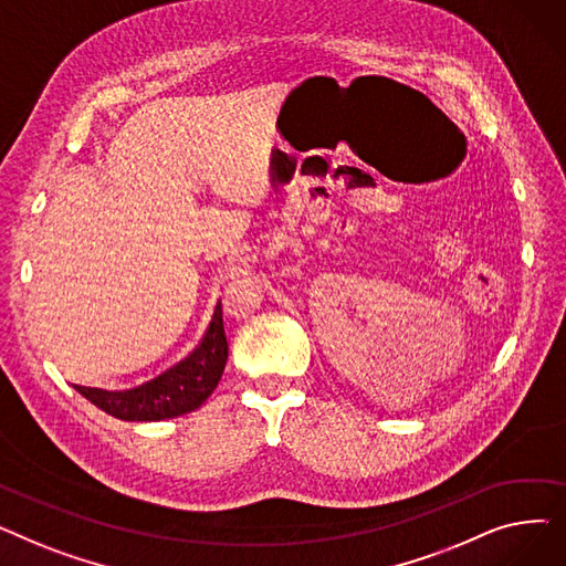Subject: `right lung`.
<instances>
[{
	"label": "right lung",
	"instance_id": "1",
	"mask_svg": "<svg viewBox=\"0 0 566 566\" xmlns=\"http://www.w3.org/2000/svg\"><path fill=\"white\" fill-rule=\"evenodd\" d=\"M227 355L229 344L224 337L222 307L218 305L199 346L186 360L174 365L154 380L142 382L130 390H98L82 388V385H75V390L116 420L160 422L197 410L213 395L222 378Z\"/></svg>",
	"mask_w": 566,
	"mask_h": 566
}]
</instances>
